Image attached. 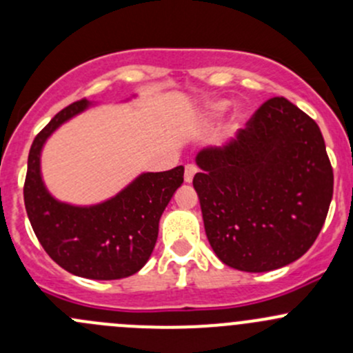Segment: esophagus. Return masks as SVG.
I'll use <instances>...</instances> for the list:
<instances>
[{
  "instance_id": "esophagus-1",
  "label": "esophagus",
  "mask_w": 353,
  "mask_h": 353,
  "mask_svg": "<svg viewBox=\"0 0 353 353\" xmlns=\"http://www.w3.org/2000/svg\"><path fill=\"white\" fill-rule=\"evenodd\" d=\"M196 172H198L196 165H193V163H188V165L184 167V181H186V183H191Z\"/></svg>"
}]
</instances>
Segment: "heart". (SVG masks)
I'll use <instances>...</instances> for the list:
<instances>
[{
    "label": "heart",
    "mask_w": 353,
    "mask_h": 353,
    "mask_svg": "<svg viewBox=\"0 0 353 353\" xmlns=\"http://www.w3.org/2000/svg\"><path fill=\"white\" fill-rule=\"evenodd\" d=\"M223 108H225V104H216L215 105V109H219V110H222Z\"/></svg>",
    "instance_id": "obj_1"
}]
</instances>
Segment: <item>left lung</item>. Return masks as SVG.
Returning <instances> with one entry per match:
<instances>
[{"label":"left lung","mask_w":353,"mask_h":353,"mask_svg":"<svg viewBox=\"0 0 353 353\" xmlns=\"http://www.w3.org/2000/svg\"><path fill=\"white\" fill-rule=\"evenodd\" d=\"M193 179L220 261L261 273L301 258L321 232L333 167L314 119L285 97L266 101L236 140L196 157Z\"/></svg>","instance_id":"obj_1"}]
</instances>
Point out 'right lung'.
<instances>
[{
    "label": "right lung",
    "mask_w": 353,
    "mask_h": 353,
    "mask_svg": "<svg viewBox=\"0 0 353 353\" xmlns=\"http://www.w3.org/2000/svg\"><path fill=\"white\" fill-rule=\"evenodd\" d=\"M88 105L87 99L59 110L35 137L23 184L25 210L44 251L73 275L117 280L145 266L159 236V220L184 181V167L145 172L119 194L95 206L59 203L41 177V150L56 128Z\"/></svg>",
    "instance_id": "obj_1"
}]
</instances>
